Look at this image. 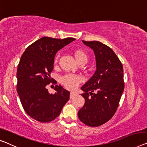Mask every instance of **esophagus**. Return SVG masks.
<instances>
[{
	"instance_id": "1",
	"label": "esophagus",
	"mask_w": 147,
	"mask_h": 147,
	"mask_svg": "<svg viewBox=\"0 0 147 147\" xmlns=\"http://www.w3.org/2000/svg\"><path fill=\"white\" fill-rule=\"evenodd\" d=\"M76 94L74 92H71V94H70V98H73L74 96H76Z\"/></svg>"
}]
</instances>
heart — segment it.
Returning <instances> with one entry per match:
<instances>
[{
	"label": "heart",
	"mask_w": 147,
	"mask_h": 147,
	"mask_svg": "<svg viewBox=\"0 0 147 147\" xmlns=\"http://www.w3.org/2000/svg\"><path fill=\"white\" fill-rule=\"evenodd\" d=\"M74 57L76 61H79L81 60H85L87 61V56L84 52L80 51V50H76L74 53ZM55 61H57V58ZM82 81L81 76L76 75V74H68L66 75L63 76L61 78V82L65 87L68 88L73 89L78 86V84Z\"/></svg>",
	"instance_id": "obj_1"
}]
</instances>
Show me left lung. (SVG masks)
I'll return each mask as SVG.
<instances>
[{
  "label": "left lung",
  "mask_w": 147,
  "mask_h": 147,
  "mask_svg": "<svg viewBox=\"0 0 147 147\" xmlns=\"http://www.w3.org/2000/svg\"><path fill=\"white\" fill-rule=\"evenodd\" d=\"M82 42L94 53L96 70L81 87L85 103L78 116L87 125L98 127L108 121L117 110L124 90L123 70L108 46L97 41Z\"/></svg>",
  "instance_id": "1"
}]
</instances>
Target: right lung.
<instances>
[{
	"mask_svg": "<svg viewBox=\"0 0 147 147\" xmlns=\"http://www.w3.org/2000/svg\"><path fill=\"white\" fill-rule=\"evenodd\" d=\"M75 40L43 37L26 48L17 69V92L27 114L39 122L47 123L59 115L68 102L70 92L56 85L55 94L49 93L46 85L53 79L55 56L59 50Z\"/></svg>",
	"mask_w": 147,
	"mask_h": 147,
	"instance_id": "1",
	"label": "right lung"
}]
</instances>
